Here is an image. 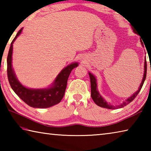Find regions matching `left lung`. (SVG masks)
Listing matches in <instances>:
<instances>
[{
	"mask_svg": "<svg viewBox=\"0 0 151 151\" xmlns=\"http://www.w3.org/2000/svg\"><path fill=\"white\" fill-rule=\"evenodd\" d=\"M133 30V32L134 33H137L135 32V30L132 29ZM140 41L141 42V45L143 47V42L142 41V39L140 38ZM88 75H89V77H90V80H91V97L93 99V100L94 101L95 104H96L97 105L103 107V108H105V109H120V108H122L124 106H126L127 104L131 103L132 101L134 100V99L137 96V94H139V93L141 89L142 86L144 84V82L146 79V76H147V61H146V58L145 59V65H144V75H143V77H142V80L140 83V85L139 86L138 90L135 92L134 93L132 94V95L131 96H129V98L127 99L125 101L122 102V103H121L119 105H112L111 103H107L106 101L104 99L103 96L101 95V94L99 93V91L97 88V83H96V76L93 75V74L91 73L90 72H88Z\"/></svg>",
	"mask_w": 151,
	"mask_h": 151,
	"instance_id": "8db88e82",
	"label": "left lung"
}]
</instances>
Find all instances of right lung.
I'll return each instance as SVG.
<instances>
[{"label": "right lung", "mask_w": 151, "mask_h": 151, "mask_svg": "<svg viewBox=\"0 0 151 151\" xmlns=\"http://www.w3.org/2000/svg\"><path fill=\"white\" fill-rule=\"evenodd\" d=\"M22 28L17 32L12 40L7 57V75L11 88L20 99L28 105L38 109H45L56 105L62 100L65 93L68 78L73 68L78 66L75 62L66 66L60 71L55 81L47 88H30L26 87L17 78L12 65L13 43L17 38L21 34Z\"/></svg>", "instance_id": "add662e5"}]
</instances>
